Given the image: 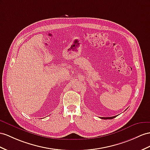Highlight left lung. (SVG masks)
I'll return each instance as SVG.
<instances>
[{
	"instance_id": "obj_1",
	"label": "left lung",
	"mask_w": 150,
	"mask_h": 150,
	"mask_svg": "<svg viewBox=\"0 0 150 150\" xmlns=\"http://www.w3.org/2000/svg\"><path fill=\"white\" fill-rule=\"evenodd\" d=\"M115 117H116V116L112 117H101V118H102V119H113V118H114Z\"/></svg>"
}]
</instances>
